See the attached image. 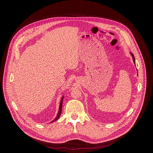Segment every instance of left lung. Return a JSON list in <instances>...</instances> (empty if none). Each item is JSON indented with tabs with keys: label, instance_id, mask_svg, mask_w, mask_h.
<instances>
[{
	"label": "left lung",
	"instance_id": "obj_1",
	"mask_svg": "<svg viewBox=\"0 0 153 153\" xmlns=\"http://www.w3.org/2000/svg\"><path fill=\"white\" fill-rule=\"evenodd\" d=\"M131 55L132 56V57H133V62H134V63L135 64V65H136V62H135V58H134V54H133V53H131Z\"/></svg>",
	"mask_w": 153,
	"mask_h": 153
}]
</instances>
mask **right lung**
Wrapping results in <instances>:
<instances>
[{
    "label": "right lung",
    "instance_id": "add662e5",
    "mask_svg": "<svg viewBox=\"0 0 153 153\" xmlns=\"http://www.w3.org/2000/svg\"><path fill=\"white\" fill-rule=\"evenodd\" d=\"M63 96L62 97L61 99V100H60V106H59V112H58V114L57 115V116L56 117V118L53 120L51 121V122H54L55 121H56L57 119H59L60 114H61V112H62V102H63Z\"/></svg>",
    "mask_w": 153,
    "mask_h": 153
}]
</instances>
